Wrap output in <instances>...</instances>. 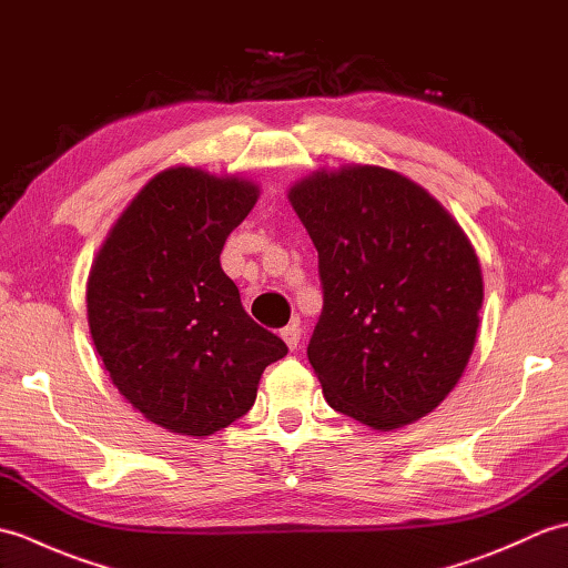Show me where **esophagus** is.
<instances>
[{
    "mask_svg": "<svg viewBox=\"0 0 568 568\" xmlns=\"http://www.w3.org/2000/svg\"><path fill=\"white\" fill-rule=\"evenodd\" d=\"M300 334H303V329H300V324H297V322L287 324V327H283V329H281L283 342L287 344V348H291V352H295V348H297V344H300Z\"/></svg>",
    "mask_w": 568,
    "mask_h": 568,
    "instance_id": "34e87169",
    "label": "esophagus"
}]
</instances>
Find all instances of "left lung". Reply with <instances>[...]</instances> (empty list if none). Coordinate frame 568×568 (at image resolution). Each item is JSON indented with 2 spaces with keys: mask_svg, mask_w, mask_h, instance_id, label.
Returning a JSON list of instances; mask_svg holds the SVG:
<instances>
[{
  "mask_svg": "<svg viewBox=\"0 0 568 568\" xmlns=\"http://www.w3.org/2000/svg\"><path fill=\"white\" fill-rule=\"evenodd\" d=\"M320 253L307 358L327 403L390 432L432 413L476 344L484 275L454 216L381 165L317 171L287 192Z\"/></svg>",
  "mask_w": 568,
  "mask_h": 568,
  "instance_id": "1",
  "label": "left lung"
}]
</instances>
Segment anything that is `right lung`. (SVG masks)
Listing matches in <instances>:
<instances>
[{
	"instance_id": "add662e5",
	"label": "right lung",
	"mask_w": 568,
	"mask_h": 568,
	"mask_svg": "<svg viewBox=\"0 0 568 568\" xmlns=\"http://www.w3.org/2000/svg\"><path fill=\"white\" fill-rule=\"evenodd\" d=\"M258 192L246 178L168 168L131 200L92 263L94 348L124 400L168 432L210 437L244 417L265 366L287 354L246 315L220 263Z\"/></svg>"
}]
</instances>
